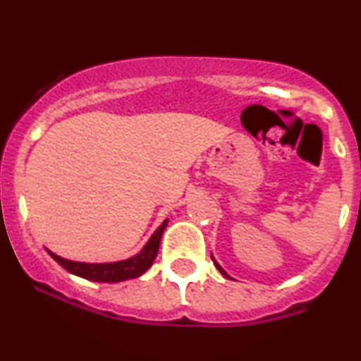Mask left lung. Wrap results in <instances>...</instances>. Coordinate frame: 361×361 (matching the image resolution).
I'll return each mask as SVG.
<instances>
[{"mask_svg": "<svg viewBox=\"0 0 361 361\" xmlns=\"http://www.w3.org/2000/svg\"><path fill=\"white\" fill-rule=\"evenodd\" d=\"M212 259H214V256H212ZM214 263H215V268H217V270H219V271H221V273H222V275H224V276H226V279H231V276H229V275H227V273L222 270V267H221V264H219V263H217V261H215V259H214Z\"/></svg>", "mask_w": 361, "mask_h": 361, "instance_id": "obj_1", "label": "left lung"}]
</instances>
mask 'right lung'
<instances>
[{"label":"right lung","instance_id":"obj_1","mask_svg":"<svg viewBox=\"0 0 361 361\" xmlns=\"http://www.w3.org/2000/svg\"><path fill=\"white\" fill-rule=\"evenodd\" d=\"M166 226L168 219L157 227L156 233L151 235V239H149L147 244L142 247V251H140L139 255L123 261H115V263H80V261L61 258V256L54 255V252L49 250L47 252L61 264L62 268H64L66 271L73 273V275L81 276V279L91 281H100V283H117V281L137 279V276L149 270V267L154 263L157 251H159L161 235H163Z\"/></svg>","mask_w":361,"mask_h":361}]
</instances>
